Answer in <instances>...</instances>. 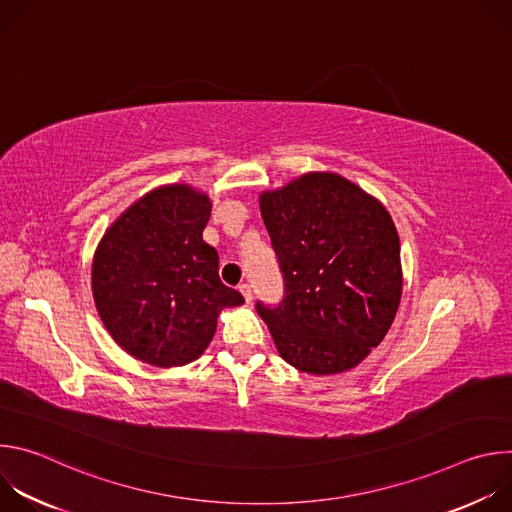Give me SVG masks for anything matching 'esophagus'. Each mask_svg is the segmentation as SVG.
Segmentation results:
<instances>
[{"label": "esophagus", "instance_id": "34e87169", "mask_svg": "<svg viewBox=\"0 0 512 512\" xmlns=\"http://www.w3.org/2000/svg\"><path fill=\"white\" fill-rule=\"evenodd\" d=\"M239 291H241V294H243L245 302H247V304H251V300H253V294H251V287H249V283H241V285H239Z\"/></svg>", "mask_w": 512, "mask_h": 512}]
</instances>
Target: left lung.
Returning <instances> with one entry per match:
<instances>
[{"label":"left lung","instance_id":"8db88e82","mask_svg":"<svg viewBox=\"0 0 512 512\" xmlns=\"http://www.w3.org/2000/svg\"><path fill=\"white\" fill-rule=\"evenodd\" d=\"M285 298L257 304L279 356L308 375L350 371L387 336L403 294L401 245L379 198L336 172L263 190Z\"/></svg>","mask_w":512,"mask_h":512}]
</instances>
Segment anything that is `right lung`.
Here are the masks:
<instances>
[{"instance_id":"add662e5","label":"right lung","mask_w":512,"mask_h":512,"mask_svg":"<svg viewBox=\"0 0 512 512\" xmlns=\"http://www.w3.org/2000/svg\"><path fill=\"white\" fill-rule=\"evenodd\" d=\"M212 202L190 184H164L127 206L101 237L93 298L111 338L154 367H184L216 332L225 308L245 304L218 277V253L202 241Z\"/></svg>"}]
</instances>
